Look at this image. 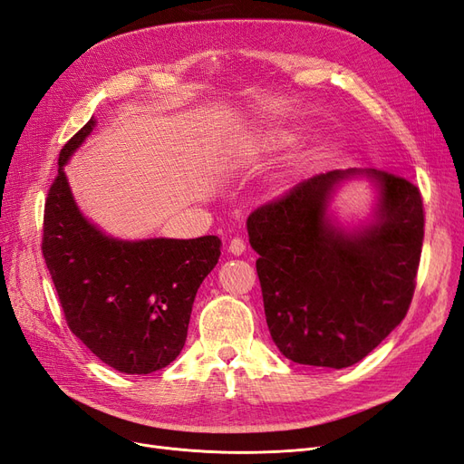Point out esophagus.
<instances>
[{"label": "esophagus", "mask_w": 464, "mask_h": 464, "mask_svg": "<svg viewBox=\"0 0 464 464\" xmlns=\"http://www.w3.org/2000/svg\"><path fill=\"white\" fill-rule=\"evenodd\" d=\"M228 251H230L232 256H242L244 251H246V244H244L242 237H234V240H230Z\"/></svg>", "instance_id": "obj_1"}]
</instances>
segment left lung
<instances>
[{
	"instance_id": "obj_1",
	"label": "left lung",
	"mask_w": 464,
	"mask_h": 464,
	"mask_svg": "<svg viewBox=\"0 0 464 464\" xmlns=\"http://www.w3.org/2000/svg\"><path fill=\"white\" fill-rule=\"evenodd\" d=\"M370 175L380 188L376 220L336 229L326 201L343 179ZM257 251L266 325L288 360L348 368L366 358L409 312L424 240L420 189L382 170H333L300 181L247 218Z\"/></svg>"
}]
</instances>
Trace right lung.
Instances as JSON below:
<instances>
[{"instance_id": "1", "label": "right lung", "mask_w": 464, "mask_h": 464, "mask_svg": "<svg viewBox=\"0 0 464 464\" xmlns=\"http://www.w3.org/2000/svg\"><path fill=\"white\" fill-rule=\"evenodd\" d=\"M91 118L60 150L42 227V256L67 327L121 373H150L174 362L188 339L195 294L220 257V240L123 242L79 213L63 164L94 128Z\"/></svg>"}]
</instances>
